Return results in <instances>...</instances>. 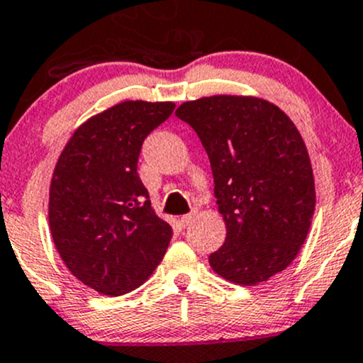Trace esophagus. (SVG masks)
I'll list each match as a JSON object with an SVG mask.
<instances>
[{
	"label": "esophagus",
	"instance_id": "esophagus-1",
	"mask_svg": "<svg viewBox=\"0 0 363 363\" xmlns=\"http://www.w3.org/2000/svg\"><path fill=\"white\" fill-rule=\"evenodd\" d=\"M195 216H197V214H195V213H189V214L182 216V218H180V225H182L183 228H185V226H189L190 223H192L194 219H195Z\"/></svg>",
	"mask_w": 363,
	"mask_h": 363
}]
</instances>
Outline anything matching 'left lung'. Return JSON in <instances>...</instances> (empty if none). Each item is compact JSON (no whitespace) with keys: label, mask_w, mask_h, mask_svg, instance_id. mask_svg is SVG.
Segmentation results:
<instances>
[{"label":"left lung","mask_w":363,"mask_h":363,"mask_svg":"<svg viewBox=\"0 0 363 363\" xmlns=\"http://www.w3.org/2000/svg\"><path fill=\"white\" fill-rule=\"evenodd\" d=\"M201 138L211 161L226 240L209 255L231 283L254 286L284 271L307 238L315 186L303 138L269 101L211 96L174 113Z\"/></svg>","instance_id":"left-lung-1"}]
</instances>
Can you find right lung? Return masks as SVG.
Instances as JSON below:
<instances>
[{"label":"right lung","mask_w":363,"mask_h":363,"mask_svg":"<svg viewBox=\"0 0 363 363\" xmlns=\"http://www.w3.org/2000/svg\"><path fill=\"white\" fill-rule=\"evenodd\" d=\"M173 103L123 101L89 118L65 145L50 189L56 250L85 286L120 296L152 274L173 230L150 207L137 173L145 137Z\"/></svg>","instance_id":"add662e5"}]
</instances>
